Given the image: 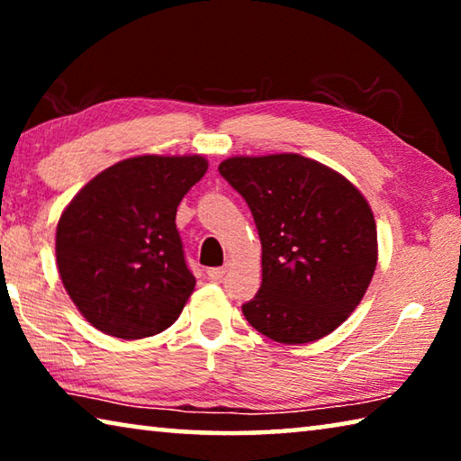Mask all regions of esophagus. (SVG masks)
Masks as SVG:
<instances>
[{
    "instance_id": "obj_1",
    "label": "esophagus",
    "mask_w": 461,
    "mask_h": 461,
    "mask_svg": "<svg viewBox=\"0 0 461 461\" xmlns=\"http://www.w3.org/2000/svg\"><path fill=\"white\" fill-rule=\"evenodd\" d=\"M225 272H228V267H215V268H207V276L212 280H221Z\"/></svg>"
}]
</instances>
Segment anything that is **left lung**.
Listing matches in <instances>:
<instances>
[{
	"label": "left lung",
	"mask_w": 461,
	"mask_h": 461,
	"mask_svg": "<svg viewBox=\"0 0 461 461\" xmlns=\"http://www.w3.org/2000/svg\"><path fill=\"white\" fill-rule=\"evenodd\" d=\"M220 175L248 203L262 241V285L241 305L278 343L330 335L360 305L378 260L376 221L339 173L299 154L233 156Z\"/></svg>",
	"instance_id": "obj_1"
}]
</instances>
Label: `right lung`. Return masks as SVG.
<instances>
[{
  "label": "right lung",
  "mask_w": 461,
  "mask_h": 461,
  "mask_svg": "<svg viewBox=\"0 0 461 461\" xmlns=\"http://www.w3.org/2000/svg\"><path fill=\"white\" fill-rule=\"evenodd\" d=\"M207 173L203 156H136L75 194L57 225L68 296L99 331L150 338L173 325L194 288L176 207Z\"/></svg>",
  "instance_id": "obj_1"
}]
</instances>
